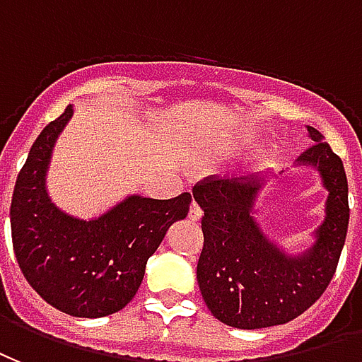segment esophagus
<instances>
[{"label": "esophagus", "instance_id": "obj_1", "mask_svg": "<svg viewBox=\"0 0 362 362\" xmlns=\"http://www.w3.org/2000/svg\"><path fill=\"white\" fill-rule=\"evenodd\" d=\"M202 218V210L197 202H192L191 208H189V220L191 221H199Z\"/></svg>", "mask_w": 362, "mask_h": 362}]
</instances>
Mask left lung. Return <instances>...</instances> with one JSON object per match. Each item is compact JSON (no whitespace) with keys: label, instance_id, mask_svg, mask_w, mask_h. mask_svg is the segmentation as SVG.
Returning a JSON list of instances; mask_svg holds the SVG:
<instances>
[{"label":"left lung","instance_id":"obj_1","mask_svg":"<svg viewBox=\"0 0 362 362\" xmlns=\"http://www.w3.org/2000/svg\"><path fill=\"white\" fill-rule=\"evenodd\" d=\"M307 131L313 146L295 165L318 171L328 191L326 216L307 250L286 252L255 218L260 192L278 175L266 171L241 179L208 177L192 189L204 212L197 279L210 313L228 326L258 329L286 324L313 307L336 274L349 226L347 177L341 158L324 136L315 127Z\"/></svg>","mask_w":362,"mask_h":362}]
</instances>
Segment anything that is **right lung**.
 I'll return each instance as SVG.
<instances>
[{
  "instance_id": "right-lung-1",
  "label": "right lung",
  "mask_w": 362,
  "mask_h": 362,
  "mask_svg": "<svg viewBox=\"0 0 362 362\" xmlns=\"http://www.w3.org/2000/svg\"><path fill=\"white\" fill-rule=\"evenodd\" d=\"M73 105L38 134L18 173L11 235L18 268L42 299L65 315L102 318L133 299L148 258L171 223L185 220L191 192L156 200L129 194L107 212L81 220L55 206L46 175Z\"/></svg>"
}]
</instances>
